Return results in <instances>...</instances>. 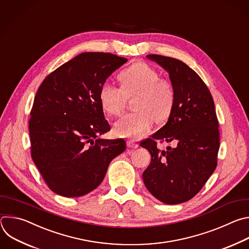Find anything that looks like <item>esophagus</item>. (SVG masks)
<instances>
[{
    "label": "esophagus",
    "instance_id": "esophagus-1",
    "mask_svg": "<svg viewBox=\"0 0 249 249\" xmlns=\"http://www.w3.org/2000/svg\"><path fill=\"white\" fill-rule=\"evenodd\" d=\"M126 144H127V146L130 147V148H137V147H138V143L135 142L134 140H128V141L126 142Z\"/></svg>",
    "mask_w": 249,
    "mask_h": 249
}]
</instances>
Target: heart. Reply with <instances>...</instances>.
<instances>
[{"label": "heart", "instance_id": "b5f03b06", "mask_svg": "<svg viewBox=\"0 0 249 249\" xmlns=\"http://www.w3.org/2000/svg\"><path fill=\"white\" fill-rule=\"evenodd\" d=\"M121 87L110 82L102 84L99 100L102 109L111 116L123 113L127 98L136 96L133 101L135 112L122 117L115 124L119 136L138 139L150 131L154 121H166L174 108L176 90L172 81L160 77L152 67L137 62L119 74Z\"/></svg>", "mask_w": 249, "mask_h": 249}]
</instances>
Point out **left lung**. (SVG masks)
Here are the masks:
<instances>
[{
    "label": "left lung",
    "instance_id": "obj_1",
    "mask_svg": "<svg viewBox=\"0 0 249 249\" xmlns=\"http://www.w3.org/2000/svg\"><path fill=\"white\" fill-rule=\"evenodd\" d=\"M168 72L176 100L167 124L151 138L140 142L151 154L143 172L146 188L166 204L188 201L204 186L217 167L220 148L219 122L213 97L192 69L179 60L148 55ZM176 141V148L160 151L157 140Z\"/></svg>",
    "mask_w": 249,
    "mask_h": 249
}]
</instances>
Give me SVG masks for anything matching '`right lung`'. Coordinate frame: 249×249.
Masks as SVG:
<instances>
[{"instance_id": "add662e5", "label": "right lung", "mask_w": 249, "mask_h": 249, "mask_svg": "<svg viewBox=\"0 0 249 249\" xmlns=\"http://www.w3.org/2000/svg\"><path fill=\"white\" fill-rule=\"evenodd\" d=\"M127 59L111 53L79 54L39 86L29 119L31 158L55 193L78 197L102 182L125 141L100 139L111 129L99 100L106 79Z\"/></svg>"}]
</instances>
